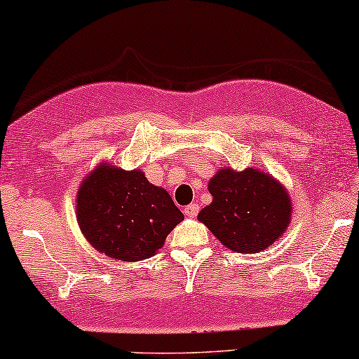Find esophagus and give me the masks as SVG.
<instances>
[{
  "instance_id": "obj_1",
  "label": "esophagus",
  "mask_w": 359,
  "mask_h": 359,
  "mask_svg": "<svg viewBox=\"0 0 359 359\" xmlns=\"http://www.w3.org/2000/svg\"><path fill=\"white\" fill-rule=\"evenodd\" d=\"M198 210H201L198 204H191V205L185 207L184 212H185V215H187V217H196V215L198 214Z\"/></svg>"
}]
</instances>
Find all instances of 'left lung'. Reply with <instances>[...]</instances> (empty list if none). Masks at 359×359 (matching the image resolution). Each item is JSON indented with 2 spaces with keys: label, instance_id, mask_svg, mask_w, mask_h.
Wrapping results in <instances>:
<instances>
[{
  "label": "left lung",
  "instance_id": "obj_1",
  "mask_svg": "<svg viewBox=\"0 0 359 359\" xmlns=\"http://www.w3.org/2000/svg\"><path fill=\"white\" fill-rule=\"evenodd\" d=\"M212 204L197 219L231 250L254 254L271 248L291 221V201L273 175L257 168H221L209 182Z\"/></svg>",
  "mask_w": 359,
  "mask_h": 359
}]
</instances>
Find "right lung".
<instances>
[{"label": "right lung", "mask_w": 359, "mask_h": 359, "mask_svg": "<svg viewBox=\"0 0 359 359\" xmlns=\"http://www.w3.org/2000/svg\"><path fill=\"white\" fill-rule=\"evenodd\" d=\"M76 219L98 252L120 261L152 257L167 236L184 221L167 191L155 187L140 170L100 165L81 184Z\"/></svg>", "instance_id": "obj_1"}]
</instances>
